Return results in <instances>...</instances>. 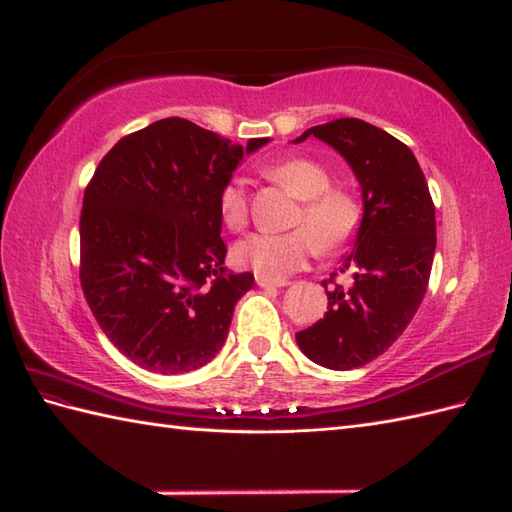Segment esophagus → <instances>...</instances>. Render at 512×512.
<instances>
[{"mask_svg":"<svg viewBox=\"0 0 512 512\" xmlns=\"http://www.w3.org/2000/svg\"><path fill=\"white\" fill-rule=\"evenodd\" d=\"M256 285L258 287H287L289 280H271L265 276H256Z\"/></svg>","mask_w":512,"mask_h":512,"instance_id":"obj_1","label":"esophagus"}]
</instances>
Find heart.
Masks as SVG:
<instances>
[{
	"instance_id": "1",
	"label": "heart",
	"mask_w": 512,
	"mask_h": 512,
	"mask_svg": "<svg viewBox=\"0 0 512 512\" xmlns=\"http://www.w3.org/2000/svg\"><path fill=\"white\" fill-rule=\"evenodd\" d=\"M267 175L302 199L295 217L298 230L249 234L234 247L238 265L249 267L258 276L282 280L306 267L317 249L322 254H337L355 241L363 221L361 203L352 192L333 188V175L322 164L291 157L269 166ZM219 214L230 230L247 225L249 206L241 179H230L221 188Z\"/></svg>"
}]
</instances>
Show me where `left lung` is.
<instances>
[{
    "label": "left lung",
    "instance_id": "left-lung-1",
    "mask_svg": "<svg viewBox=\"0 0 512 512\" xmlns=\"http://www.w3.org/2000/svg\"><path fill=\"white\" fill-rule=\"evenodd\" d=\"M309 135L350 164L361 184L363 221L339 269L352 271V285L326 289L335 274L324 280L328 311L295 333V342L324 368L352 370L383 355L423 302L436 252V208L414 153L394 135L357 118L317 124L295 142Z\"/></svg>",
    "mask_w": 512,
    "mask_h": 512
}]
</instances>
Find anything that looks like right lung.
<instances>
[{"instance_id":"obj_1","label":"right lung","mask_w":512,"mask_h":512,"mask_svg":"<svg viewBox=\"0 0 512 512\" xmlns=\"http://www.w3.org/2000/svg\"><path fill=\"white\" fill-rule=\"evenodd\" d=\"M184 118L124 135L102 157L81 212V287L102 333L157 374L201 368L225 344L254 274L223 267L219 195L245 153Z\"/></svg>"}]
</instances>
